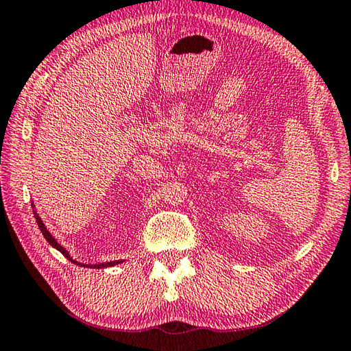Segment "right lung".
I'll list each match as a JSON object with an SVG mask.
<instances>
[{
	"label": "right lung",
	"mask_w": 351,
	"mask_h": 351,
	"mask_svg": "<svg viewBox=\"0 0 351 351\" xmlns=\"http://www.w3.org/2000/svg\"><path fill=\"white\" fill-rule=\"evenodd\" d=\"M31 206H32V210H34V203H31ZM34 217H36V221H37V224H38V229L42 230V233H43V236H45V238H46V241H47L49 243H51V245H52L53 248H56V250H58L60 252H62V254H64L65 257H67V258L70 260V262H73V263L79 265L77 262H75V260H73V258L69 256V252L65 251V250H64V248L60 245V243L55 241V238H52V234L49 233V230H47L46 227H45L43 221H42V219H40V217L37 215L36 210H34ZM117 263H121V262H110V263H100V265H88V267H108V266H113V265H117ZM82 266H86V265H82Z\"/></svg>",
	"instance_id": "right-lung-1"
}]
</instances>
